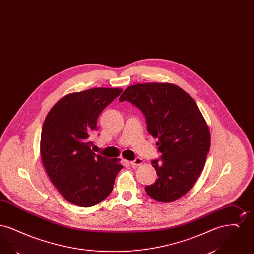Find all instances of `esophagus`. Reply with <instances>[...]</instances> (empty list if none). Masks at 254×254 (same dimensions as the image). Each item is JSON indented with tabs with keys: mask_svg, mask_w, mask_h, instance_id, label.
<instances>
[{
	"mask_svg": "<svg viewBox=\"0 0 254 254\" xmlns=\"http://www.w3.org/2000/svg\"><path fill=\"white\" fill-rule=\"evenodd\" d=\"M143 163H144V160H143V159L137 157L135 158L133 161L130 162V165H131L132 167H137V166H139V165H141V164H143Z\"/></svg>",
	"mask_w": 254,
	"mask_h": 254,
	"instance_id": "esophagus-1",
	"label": "esophagus"
}]
</instances>
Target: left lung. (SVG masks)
Listing matches in <instances>:
<instances>
[{
    "mask_svg": "<svg viewBox=\"0 0 254 254\" xmlns=\"http://www.w3.org/2000/svg\"><path fill=\"white\" fill-rule=\"evenodd\" d=\"M145 115L147 131L157 138L158 160L155 183L145 187L158 202L169 203L188 193L205 166L210 147V133L196 102L181 87L167 83L128 86L119 98Z\"/></svg>",
    "mask_w": 254,
    "mask_h": 254,
    "instance_id": "obj_1",
    "label": "left lung"
}]
</instances>
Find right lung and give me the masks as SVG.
Wrapping results in <instances>:
<instances>
[{"label":"right lung","mask_w":254,"mask_h":254,"mask_svg":"<svg viewBox=\"0 0 254 254\" xmlns=\"http://www.w3.org/2000/svg\"><path fill=\"white\" fill-rule=\"evenodd\" d=\"M121 88L96 87L63 97L49 110L41 135V156L49 178L73 205L88 207L105 200L123 166L95 154L89 135L100 113Z\"/></svg>","instance_id":"1"}]
</instances>
